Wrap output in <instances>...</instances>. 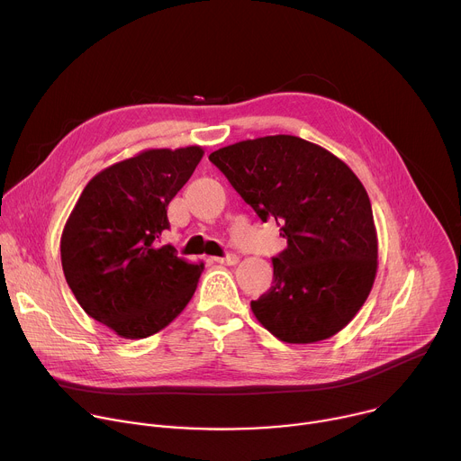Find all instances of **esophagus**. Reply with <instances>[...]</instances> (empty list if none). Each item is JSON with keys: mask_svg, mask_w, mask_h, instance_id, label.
<instances>
[{"mask_svg": "<svg viewBox=\"0 0 461 461\" xmlns=\"http://www.w3.org/2000/svg\"><path fill=\"white\" fill-rule=\"evenodd\" d=\"M215 262H219V265L231 267V265H237V262H239V257H237L235 253H228L226 257H215Z\"/></svg>", "mask_w": 461, "mask_h": 461, "instance_id": "esophagus-1", "label": "esophagus"}]
</instances>
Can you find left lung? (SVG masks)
Masks as SVG:
<instances>
[{
    "label": "left lung",
    "mask_w": 461,
    "mask_h": 461,
    "mask_svg": "<svg viewBox=\"0 0 461 461\" xmlns=\"http://www.w3.org/2000/svg\"><path fill=\"white\" fill-rule=\"evenodd\" d=\"M210 160L288 242L272 258V288L251 301L258 322L285 343L336 336L366 301L377 270L374 215L359 178L330 151L292 135L237 142Z\"/></svg>",
    "instance_id": "1"
}]
</instances>
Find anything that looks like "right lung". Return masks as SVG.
Returning <instances> with one entry per match:
<instances>
[{
    "label": "right lung",
    "mask_w": 461,
    "mask_h": 461,
    "mask_svg": "<svg viewBox=\"0 0 461 461\" xmlns=\"http://www.w3.org/2000/svg\"><path fill=\"white\" fill-rule=\"evenodd\" d=\"M199 146L148 149L89 180L63 228L59 251L69 288L87 315L125 339L166 328L189 303L203 262L160 244L167 206L193 175Z\"/></svg>",
    "instance_id": "add662e5"
}]
</instances>
